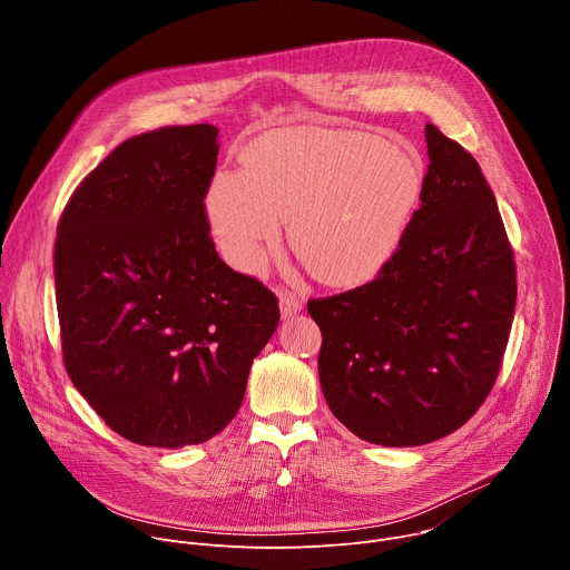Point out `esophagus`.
<instances>
[{"instance_id": "34e87169", "label": "esophagus", "mask_w": 570, "mask_h": 570, "mask_svg": "<svg viewBox=\"0 0 570 570\" xmlns=\"http://www.w3.org/2000/svg\"><path fill=\"white\" fill-rule=\"evenodd\" d=\"M302 306H304V299H302L297 293H293V291H288V288H282V291H279V308H282V315H284V317H291V315L299 313Z\"/></svg>"}]
</instances>
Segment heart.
<instances>
[{
    "instance_id": "b5f03b06",
    "label": "heart",
    "mask_w": 570,
    "mask_h": 570,
    "mask_svg": "<svg viewBox=\"0 0 570 570\" xmlns=\"http://www.w3.org/2000/svg\"><path fill=\"white\" fill-rule=\"evenodd\" d=\"M422 157L379 135L295 126L259 137L246 169L218 171L207 218L225 259L255 273L291 218V246L322 282L374 277L422 200Z\"/></svg>"
}]
</instances>
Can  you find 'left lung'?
Wrapping results in <instances>:
<instances>
[{"instance_id": "left-lung-1", "label": "left lung", "mask_w": 570, "mask_h": 570, "mask_svg": "<svg viewBox=\"0 0 570 570\" xmlns=\"http://www.w3.org/2000/svg\"><path fill=\"white\" fill-rule=\"evenodd\" d=\"M422 205L376 277L313 297L327 405L354 435L420 446L492 392L517 306L510 238L475 157L426 124Z\"/></svg>"}]
</instances>
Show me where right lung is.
Returning <instances> with one entry per match:
<instances>
[{"instance_id":"1","label":"right lung","mask_w":570,"mask_h":570,"mask_svg":"<svg viewBox=\"0 0 570 570\" xmlns=\"http://www.w3.org/2000/svg\"><path fill=\"white\" fill-rule=\"evenodd\" d=\"M216 135L196 124L121 141L58 220L65 370L97 415L141 446L220 433L279 324L275 293L232 271L209 236Z\"/></svg>"}]
</instances>
